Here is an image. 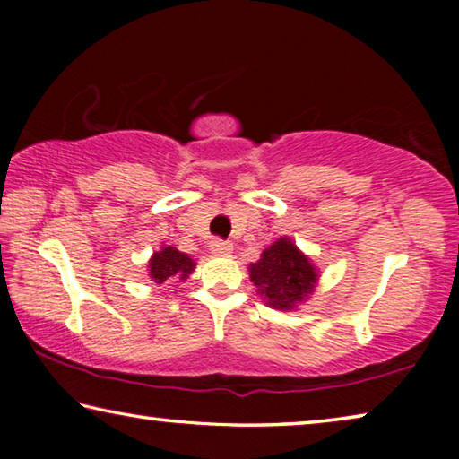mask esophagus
Returning <instances> with one entry per match:
<instances>
[{"instance_id": "esophagus-1", "label": "esophagus", "mask_w": 459, "mask_h": 459, "mask_svg": "<svg viewBox=\"0 0 459 459\" xmlns=\"http://www.w3.org/2000/svg\"><path fill=\"white\" fill-rule=\"evenodd\" d=\"M211 253L216 255V257H227V255L232 253V243L222 238H214L211 240Z\"/></svg>"}]
</instances>
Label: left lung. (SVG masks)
I'll use <instances>...</instances> for the list:
<instances>
[{"instance_id": "left-lung-1", "label": "left lung", "mask_w": 459, "mask_h": 459, "mask_svg": "<svg viewBox=\"0 0 459 459\" xmlns=\"http://www.w3.org/2000/svg\"><path fill=\"white\" fill-rule=\"evenodd\" d=\"M251 281L257 285L269 307L291 312L304 304L317 283V269L291 238L281 237L261 253L257 263H251Z\"/></svg>"}]
</instances>
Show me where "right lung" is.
<instances>
[{
	"label": "right lung",
	"instance_id": "right-lung-1",
	"mask_svg": "<svg viewBox=\"0 0 459 459\" xmlns=\"http://www.w3.org/2000/svg\"><path fill=\"white\" fill-rule=\"evenodd\" d=\"M147 267H150L152 281L161 285L166 281H174V279L186 281L192 271L196 269V263L186 253L178 251L176 247H161V251L152 255Z\"/></svg>",
	"mask_w": 459,
	"mask_h": 459
}]
</instances>
